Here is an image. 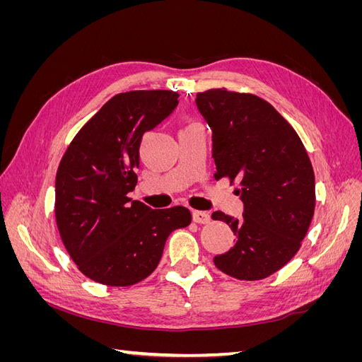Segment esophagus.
I'll return each instance as SVG.
<instances>
[{"label":"esophagus","instance_id":"esophagus-1","mask_svg":"<svg viewBox=\"0 0 362 362\" xmlns=\"http://www.w3.org/2000/svg\"><path fill=\"white\" fill-rule=\"evenodd\" d=\"M192 217H193V222H196V223H208L211 221V217H210V214H208L206 211H193L192 213Z\"/></svg>","mask_w":362,"mask_h":362}]
</instances>
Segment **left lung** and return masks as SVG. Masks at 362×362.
<instances>
[{"instance_id":"left-lung-1","label":"left lung","mask_w":362,"mask_h":362,"mask_svg":"<svg viewBox=\"0 0 362 362\" xmlns=\"http://www.w3.org/2000/svg\"><path fill=\"white\" fill-rule=\"evenodd\" d=\"M196 105L213 131L214 177L237 180L243 202L240 218L211 214L235 235L214 264L242 281L267 278L296 255L314 216L310 157L293 127L255 95L210 89L196 95Z\"/></svg>"}]
</instances>
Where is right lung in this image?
Listing matches in <instances>:
<instances>
[{
	"label": "right lung",
	"mask_w": 362,
	"mask_h": 362,
	"mask_svg": "<svg viewBox=\"0 0 362 362\" xmlns=\"http://www.w3.org/2000/svg\"><path fill=\"white\" fill-rule=\"evenodd\" d=\"M170 90L113 96L87 122L60 161L56 221L63 245L81 273L110 287L148 278L175 229L187 226L185 206L152 210L128 193L137 184L140 141L178 105Z\"/></svg>",
	"instance_id": "1"
}]
</instances>
